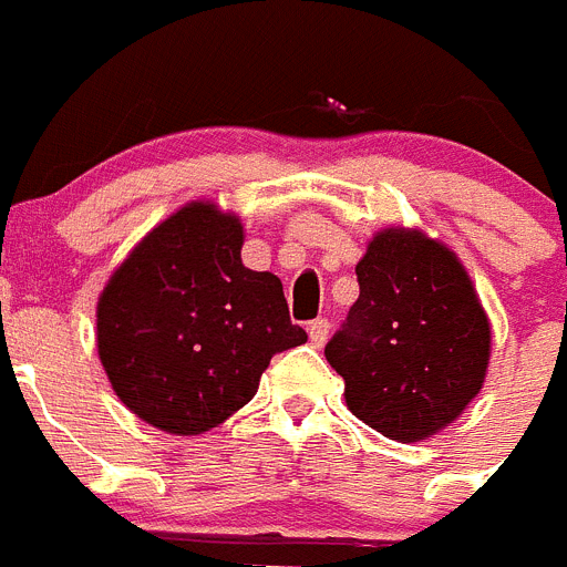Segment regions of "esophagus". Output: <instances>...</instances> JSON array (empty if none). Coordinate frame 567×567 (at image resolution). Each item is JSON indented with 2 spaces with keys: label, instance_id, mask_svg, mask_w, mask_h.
<instances>
[{
  "label": "esophagus",
  "instance_id": "obj_1",
  "mask_svg": "<svg viewBox=\"0 0 567 567\" xmlns=\"http://www.w3.org/2000/svg\"><path fill=\"white\" fill-rule=\"evenodd\" d=\"M307 332H309V341L316 343V347H323L327 338H330V321H327V318H316V321L307 327Z\"/></svg>",
  "mask_w": 567,
  "mask_h": 567
}]
</instances>
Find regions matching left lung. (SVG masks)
Listing matches in <instances>:
<instances>
[{"instance_id": "obj_1", "label": "left lung", "mask_w": 567, "mask_h": 567, "mask_svg": "<svg viewBox=\"0 0 567 567\" xmlns=\"http://www.w3.org/2000/svg\"><path fill=\"white\" fill-rule=\"evenodd\" d=\"M361 295L327 361L355 419L395 442H422L456 422L491 364V318L447 244L422 229L372 235L355 266Z\"/></svg>"}]
</instances>
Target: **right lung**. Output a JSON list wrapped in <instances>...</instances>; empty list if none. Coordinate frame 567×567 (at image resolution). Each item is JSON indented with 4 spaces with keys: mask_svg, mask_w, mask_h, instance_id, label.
<instances>
[{
    "mask_svg": "<svg viewBox=\"0 0 567 567\" xmlns=\"http://www.w3.org/2000/svg\"><path fill=\"white\" fill-rule=\"evenodd\" d=\"M244 224L212 200L159 220L96 301V352L125 408L172 435L224 424L275 352L301 347L284 284L240 260Z\"/></svg>",
    "mask_w": 567,
    "mask_h": 567,
    "instance_id": "add662e5",
    "label": "right lung"
}]
</instances>
